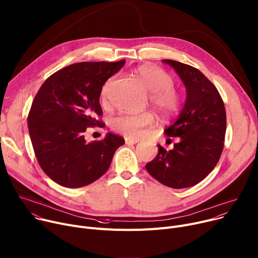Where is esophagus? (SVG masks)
<instances>
[{
	"mask_svg": "<svg viewBox=\"0 0 258 258\" xmlns=\"http://www.w3.org/2000/svg\"><path fill=\"white\" fill-rule=\"evenodd\" d=\"M138 142V140H132V138H129V137H126L125 138V143H126V145H135V144H137Z\"/></svg>",
	"mask_w": 258,
	"mask_h": 258,
	"instance_id": "34e87169",
	"label": "esophagus"
}]
</instances>
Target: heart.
Masks as SVG:
<instances>
[{
  "label": "heart",
  "mask_w": 258,
  "mask_h": 258,
  "mask_svg": "<svg viewBox=\"0 0 258 258\" xmlns=\"http://www.w3.org/2000/svg\"><path fill=\"white\" fill-rule=\"evenodd\" d=\"M147 89L151 92L150 100L155 108L161 114L169 116L180 108L181 98L172 88L173 79L164 70L156 66H143L137 69ZM114 77L109 78L102 88V98L106 97ZM155 123L154 115L151 112L143 113H121L111 118L110 126L115 131L129 138H141L148 128Z\"/></svg>",
  "instance_id": "1"
}]
</instances>
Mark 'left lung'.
<instances>
[{
  "label": "left lung",
  "mask_w": 258,
  "mask_h": 258,
  "mask_svg": "<svg viewBox=\"0 0 258 258\" xmlns=\"http://www.w3.org/2000/svg\"><path fill=\"white\" fill-rule=\"evenodd\" d=\"M162 62L180 76L187 97L175 122L164 130L179 142L169 151L158 145L157 156L146 168L161 184L182 189L202 182L219 161L224 147L226 112L219 92L200 70L173 60Z\"/></svg>",
  "instance_id": "obj_1"
}]
</instances>
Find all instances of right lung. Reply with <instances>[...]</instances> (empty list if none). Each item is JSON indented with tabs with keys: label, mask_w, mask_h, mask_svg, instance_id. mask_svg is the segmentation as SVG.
I'll use <instances>...</instances> for the list:
<instances>
[{
	"label": "right lung",
	"mask_w": 258,
	"mask_h": 258,
	"mask_svg": "<svg viewBox=\"0 0 258 258\" xmlns=\"http://www.w3.org/2000/svg\"><path fill=\"white\" fill-rule=\"evenodd\" d=\"M125 64L82 62L50 75L32 103L28 127L39 165L50 179L68 188L92 184L108 169L124 138L107 133L102 141L87 143L89 127H104L99 102L107 79Z\"/></svg>",
	"instance_id": "1"
}]
</instances>
